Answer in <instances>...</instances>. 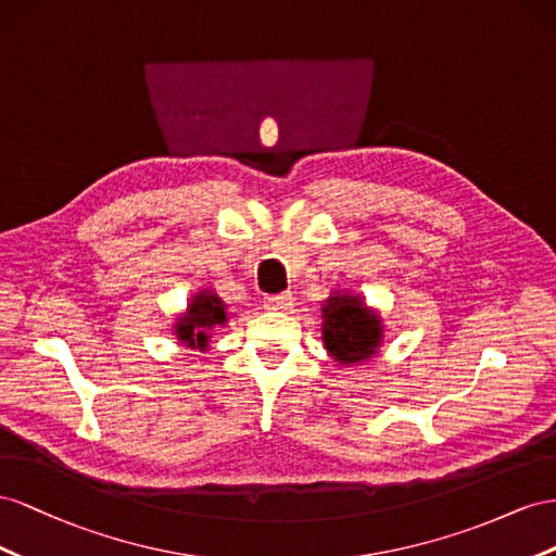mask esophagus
<instances>
[{"label": "esophagus", "instance_id": "obj_1", "mask_svg": "<svg viewBox=\"0 0 556 556\" xmlns=\"http://www.w3.org/2000/svg\"><path fill=\"white\" fill-rule=\"evenodd\" d=\"M265 309L269 312H289L295 305V298L291 293H279V295H267L263 300Z\"/></svg>", "mask_w": 556, "mask_h": 556}]
</instances>
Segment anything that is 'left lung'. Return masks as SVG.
<instances>
[{
  "instance_id": "left-lung-1",
  "label": "left lung",
  "mask_w": 556,
  "mask_h": 556,
  "mask_svg": "<svg viewBox=\"0 0 556 556\" xmlns=\"http://www.w3.org/2000/svg\"><path fill=\"white\" fill-rule=\"evenodd\" d=\"M384 336L382 314L363 295L336 289L321 303V342L338 366H363L377 358Z\"/></svg>"
}]
</instances>
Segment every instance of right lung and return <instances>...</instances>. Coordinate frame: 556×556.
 Wrapping results in <instances>:
<instances>
[{"mask_svg": "<svg viewBox=\"0 0 556 556\" xmlns=\"http://www.w3.org/2000/svg\"><path fill=\"white\" fill-rule=\"evenodd\" d=\"M228 305L214 289H200L188 298L186 309L172 321V336L193 352H207L212 332L226 328Z\"/></svg>", "mask_w": 556, "mask_h": 556, "instance_id": "obj_1", "label": "right lung"}]
</instances>
